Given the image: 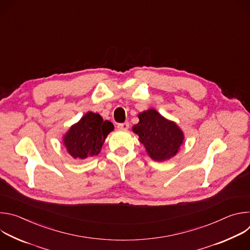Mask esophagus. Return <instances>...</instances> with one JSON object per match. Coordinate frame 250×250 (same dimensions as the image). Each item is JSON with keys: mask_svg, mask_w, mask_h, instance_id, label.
<instances>
[{"mask_svg": "<svg viewBox=\"0 0 250 250\" xmlns=\"http://www.w3.org/2000/svg\"><path fill=\"white\" fill-rule=\"evenodd\" d=\"M129 127V124L127 122L125 123H122V124H118V128L122 129V130H126Z\"/></svg>", "mask_w": 250, "mask_h": 250, "instance_id": "34e87169", "label": "esophagus"}]
</instances>
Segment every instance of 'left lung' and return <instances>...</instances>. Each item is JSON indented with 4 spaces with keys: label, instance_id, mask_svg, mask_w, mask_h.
<instances>
[{
    "label": "left lung",
    "instance_id": "1",
    "mask_svg": "<svg viewBox=\"0 0 250 250\" xmlns=\"http://www.w3.org/2000/svg\"><path fill=\"white\" fill-rule=\"evenodd\" d=\"M138 118L139 123L132 129L153 160L163 161L178 152L184 135L175 123L165 120L155 110L146 111Z\"/></svg>",
    "mask_w": 250,
    "mask_h": 250
}]
</instances>
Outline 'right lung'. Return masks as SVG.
I'll return each mask as SVG.
<instances>
[{
  "instance_id": "add662e5",
  "label": "right lung",
  "mask_w": 250,
  "mask_h": 250,
  "mask_svg": "<svg viewBox=\"0 0 250 250\" xmlns=\"http://www.w3.org/2000/svg\"><path fill=\"white\" fill-rule=\"evenodd\" d=\"M113 129L111 122L89 112L78 124L70 127L64 137V145L71 156L86 159L100 153L106 135Z\"/></svg>"
}]
</instances>
